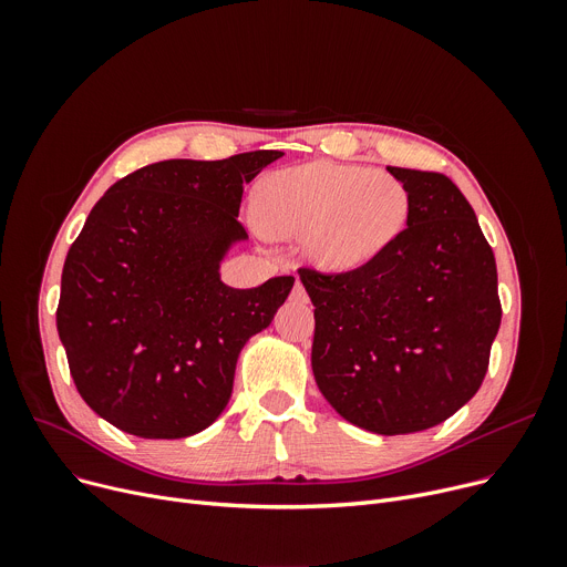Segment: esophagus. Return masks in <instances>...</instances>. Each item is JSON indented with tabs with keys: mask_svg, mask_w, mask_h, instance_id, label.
Returning <instances> with one entry per match:
<instances>
[{
	"mask_svg": "<svg viewBox=\"0 0 567 567\" xmlns=\"http://www.w3.org/2000/svg\"><path fill=\"white\" fill-rule=\"evenodd\" d=\"M291 296H293L296 301L308 303V291H306V287H303L301 280H296V285H293V289H291Z\"/></svg>",
	"mask_w": 567,
	"mask_h": 567,
	"instance_id": "1",
	"label": "esophagus"
}]
</instances>
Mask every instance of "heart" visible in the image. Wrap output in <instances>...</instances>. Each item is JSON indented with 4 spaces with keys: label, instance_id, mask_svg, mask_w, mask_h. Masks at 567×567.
I'll list each match as a JSON object with an SVG mask.
<instances>
[{
    "label": "heart",
    "instance_id": "obj_1",
    "mask_svg": "<svg viewBox=\"0 0 567 567\" xmlns=\"http://www.w3.org/2000/svg\"><path fill=\"white\" fill-rule=\"evenodd\" d=\"M409 190L381 169L312 161L271 174L257 193L259 227L301 238L323 271H351L389 248L409 218Z\"/></svg>",
    "mask_w": 567,
    "mask_h": 567
}]
</instances>
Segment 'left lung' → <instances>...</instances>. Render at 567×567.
Segmentation results:
<instances>
[{
    "instance_id": "obj_1",
    "label": "left lung",
    "mask_w": 567,
    "mask_h": 567,
    "mask_svg": "<svg viewBox=\"0 0 567 567\" xmlns=\"http://www.w3.org/2000/svg\"><path fill=\"white\" fill-rule=\"evenodd\" d=\"M389 172L411 199L395 241L353 271L299 276L321 395L351 425L393 436L443 423L478 393L501 301L494 252L460 188L439 172Z\"/></svg>"
}]
</instances>
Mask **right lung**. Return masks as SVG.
Returning <instances> with one entry per match:
<instances>
[{"mask_svg":"<svg viewBox=\"0 0 567 567\" xmlns=\"http://www.w3.org/2000/svg\"><path fill=\"white\" fill-rule=\"evenodd\" d=\"M282 152L163 161L116 182L71 246L56 331L82 400L142 439H184L225 411L238 353L293 287L220 280L246 241L244 186Z\"/></svg>","mask_w":567,"mask_h":567,"instance_id":"add662e5","label":"right lung"}]
</instances>
